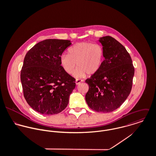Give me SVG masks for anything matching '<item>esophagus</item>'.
Returning <instances> with one entry per match:
<instances>
[{
  "label": "esophagus",
  "mask_w": 156,
  "mask_h": 156,
  "mask_svg": "<svg viewBox=\"0 0 156 156\" xmlns=\"http://www.w3.org/2000/svg\"><path fill=\"white\" fill-rule=\"evenodd\" d=\"M81 82H82V80H79V79H77V80H76V84L77 85H79Z\"/></svg>",
  "instance_id": "34e87169"
}]
</instances>
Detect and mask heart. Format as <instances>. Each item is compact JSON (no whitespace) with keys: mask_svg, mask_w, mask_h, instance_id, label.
<instances>
[{"mask_svg":"<svg viewBox=\"0 0 156 156\" xmlns=\"http://www.w3.org/2000/svg\"><path fill=\"white\" fill-rule=\"evenodd\" d=\"M105 58L103 47L88 42H81L73 45L68 49V55L63 54L60 58L61 66L67 74H71L81 78L88 74H96L101 68Z\"/></svg>","mask_w":156,"mask_h":156,"instance_id":"1","label":"heart"}]
</instances>
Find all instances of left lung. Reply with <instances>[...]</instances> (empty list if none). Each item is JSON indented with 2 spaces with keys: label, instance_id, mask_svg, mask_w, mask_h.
Returning <instances> with one entry per match:
<instances>
[{
  "label": "left lung",
  "instance_id": "8db88e82",
  "mask_svg": "<svg viewBox=\"0 0 156 156\" xmlns=\"http://www.w3.org/2000/svg\"><path fill=\"white\" fill-rule=\"evenodd\" d=\"M105 60L100 70L85 81L89 86L86 101L98 112L108 113L118 109L129 95L134 68L126 48L110 36L100 38Z\"/></svg>",
  "mask_w": 156,
  "mask_h": 156
}]
</instances>
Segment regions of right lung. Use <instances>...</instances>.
I'll list each match as a JSON object with an SVG mask.
<instances>
[{"mask_svg":"<svg viewBox=\"0 0 156 156\" xmlns=\"http://www.w3.org/2000/svg\"><path fill=\"white\" fill-rule=\"evenodd\" d=\"M71 41L48 39L26 53L20 79L28 105L41 114L54 115L67 107L75 88V79L64 70L60 58Z\"/></svg>","mask_w":156,"mask_h":156,"instance_id":"obj_1","label":"right lung"}]
</instances>
